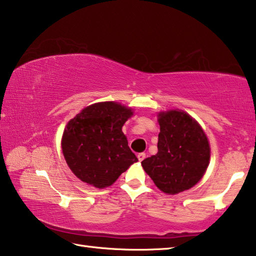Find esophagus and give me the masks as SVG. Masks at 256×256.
<instances>
[{"label":"esophagus","instance_id":"34e87169","mask_svg":"<svg viewBox=\"0 0 256 256\" xmlns=\"http://www.w3.org/2000/svg\"><path fill=\"white\" fill-rule=\"evenodd\" d=\"M144 158H146V154L144 152H140V154H138V162H142V160H144Z\"/></svg>","mask_w":256,"mask_h":256}]
</instances>
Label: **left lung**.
<instances>
[{
  "label": "left lung",
  "mask_w": 256,
  "mask_h": 256,
  "mask_svg": "<svg viewBox=\"0 0 256 256\" xmlns=\"http://www.w3.org/2000/svg\"><path fill=\"white\" fill-rule=\"evenodd\" d=\"M157 154L142 167L156 186L167 194L188 190L202 178L210 159V146L200 125L182 110L159 114Z\"/></svg>",
  "instance_id": "obj_1"
}]
</instances>
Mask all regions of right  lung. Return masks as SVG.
I'll list each match as a JSON object with an SVG mask.
<instances>
[{"label": "right lung", "mask_w": 256, "mask_h": 256, "mask_svg": "<svg viewBox=\"0 0 256 256\" xmlns=\"http://www.w3.org/2000/svg\"><path fill=\"white\" fill-rule=\"evenodd\" d=\"M132 114L130 108L120 104L98 102L84 108L68 123L62 150L78 178L102 188L138 162L122 132Z\"/></svg>", "instance_id": "1"}]
</instances>
